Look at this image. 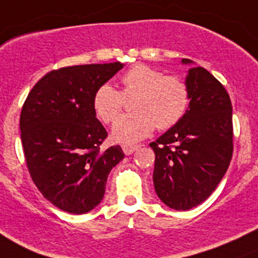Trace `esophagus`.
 <instances>
[{
	"label": "esophagus",
	"instance_id": "obj_1",
	"mask_svg": "<svg viewBox=\"0 0 258 258\" xmlns=\"http://www.w3.org/2000/svg\"><path fill=\"white\" fill-rule=\"evenodd\" d=\"M140 145H122V150H123L124 155L130 156L135 152L136 150H139Z\"/></svg>",
	"mask_w": 258,
	"mask_h": 258
}]
</instances>
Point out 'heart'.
<instances>
[{
  "mask_svg": "<svg viewBox=\"0 0 258 258\" xmlns=\"http://www.w3.org/2000/svg\"><path fill=\"white\" fill-rule=\"evenodd\" d=\"M122 91L108 83L100 86L93 95V108L105 123L112 122L124 103V97L136 96L135 112L117 118L112 127L113 140L134 144L147 137L157 126L167 130L184 116L189 103L186 81L175 75H163L146 64H136L121 77Z\"/></svg>",
  "mask_w": 258,
  "mask_h": 258,
  "instance_id": "1",
  "label": "heart"
}]
</instances>
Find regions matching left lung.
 I'll use <instances>...</instances> for the list:
<instances>
[{
  "label": "left lung",
  "instance_id": "obj_1",
  "mask_svg": "<svg viewBox=\"0 0 258 258\" xmlns=\"http://www.w3.org/2000/svg\"><path fill=\"white\" fill-rule=\"evenodd\" d=\"M181 62L194 64L188 58ZM186 83V113L150 144L156 156V194L166 206L177 211L209 199L225 176L233 151L232 105L227 91L204 67H191Z\"/></svg>",
  "mask_w": 258,
  "mask_h": 258
}]
</instances>
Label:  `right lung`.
I'll use <instances>...</instances> for the list:
<instances>
[{"label":"right lung","instance_id":"obj_1","mask_svg":"<svg viewBox=\"0 0 258 258\" xmlns=\"http://www.w3.org/2000/svg\"><path fill=\"white\" fill-rule=\"evenodd\" d=\"M123 67L81 64L48 72L31 90L20 117L21 140L32 181L59 210L82 215L105 196L111 170L123 160L119 146L96 118L93 95Z\"/></svg>","mask_w":258,"mask_h":258}]
</instances>
